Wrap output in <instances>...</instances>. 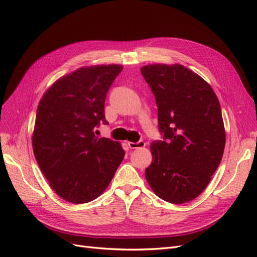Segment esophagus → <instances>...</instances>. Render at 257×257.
<instances>
[{
    "label": "esophagus",
    "mask_w": 257,
    "mask_h": 257,
    "mask_svg": "<svg viewBox=\"0 0 257 257\" xmlns=\"http://www.w3.org/2000/svg\"><path fill=\"white\" fill-rule=\"evenodd\" d=\"M127 145H128V147L131 148V149H141V148H144L146 146V143L144 141H139L138 143H131V142H128Z\"/></svg>",
    "instance_id": "obj_1"
}]
</instances>
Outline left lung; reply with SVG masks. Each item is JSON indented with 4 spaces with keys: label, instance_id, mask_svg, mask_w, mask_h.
<instances>
[{
    "label": "left lung",
    "instance_id": "8db88e82",
    "mask_svg": "<svg viewBox=\"0 0 257 257\" xmlns=\"http://www.w3.org/2000/svg\"><path fill=\"white\" fill-rule=\"evenodd\" d=\"M141 71L157 100L164 135L150 145L146 179L163 200L189 203L207 188L223 157L220 102L207 81L181 64H150Z\"/></svg>",
    "mask_w": 257,
    "mask_h": 257
}]
</instances>
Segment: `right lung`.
Wrapping results in <instances>:
<instances>
[{"label": "right lung", "instance_id": "right-lung-1", "mask_svg": "<svg viewBox=\"0 0 257 257\" xmlns=\"http://www.w3.org/2000/svg\"><path fill=\"white\" fill-rule=\"evenodd\" d=\"M118 64L84 66L61 77L44 93L36 110L33 152L50 188L72 204L97 198L124 158L119 142L98 138L105 98Z\"/></svg>", "mask_w": 257, "mask_h": 257}]
</instances>
